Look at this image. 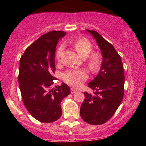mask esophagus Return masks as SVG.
<instances>
[{
	"instance_id": "1",
	"label": "esophagus",
	"mask_w": 146,
	"mask_h": 146,
	"mask_svg": "<svg viewBox=\"0 0 146 146\" xmlns=\"http://www.w3.org/2000/svg\"><path fill=\"white\" fill-rule=\"evenodd\" d=\"M70 92H71V93H76L77 92V90L76 89H74V88H70Z\"/></svg>"
}]
</instances>
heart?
Segmentation results:
<instances>
[{"mask_svg": "<svg viewBox=\"0 0 146 146\" xmlns=\"http://www.w3.org/2000/svg\"><path fill=\"white\" fill-rule=\"evenodd\" d=\"M75 49L82 58H85V62L92 73H96L100 68L102 58L100 54L97 51H92V44L88 39H80L73 44ZM63 46L58 47L56 52L57 61L61 60ZM88 78V73L85 69H69L63 75V79L67 84L73 87H78Z\"/></svg>", "mask_w": 146, "mask_h": 146, "instance_id": "obj_1", "label": "heart"}]
</instances>
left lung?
Listing matches in <instances>:
<instances>
[{
    "mask_svg": "<svg viewBox=\"0 0 146 146\" xmlns=\"http://www.w3.org/2000/svg\"><path fill=\"white\" fill-rule=\"evenodd\" d=\"M100 48L103 61L99 74L88 87L92 94L85 92L80 116L87 123L100 125L112 117L121 103L124 94V73L121 56L111 44L98 32L89 30Z\"/></svg>",
    "mask_w": 146,
    "mask_h": 146,
    "instance_id": "left-lung-1",
    "label": "left lung"
}]
</instances>
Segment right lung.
Instances as JSON below:
<instances>
[{
  "instance_id": "right-lung-1",
  "label": "right lung",
  "mask_w": 146,
  "mask_h": 146,
  "mask_svg": "<svg viewBox=\"0 0 146 146\" xmlns=\"http://www.w3.org/2000/svg\"><path fill=\"white\" fill-rule=\"evenodd\" d=\"M66 33L51 31L26 48L20 60L18 82L22 99L29 114L39 121L51 123L61 117V100L70 93L66 84L53 87L56 80L55 51Z\"/></svg>"
}]
</instances>
